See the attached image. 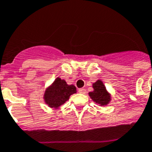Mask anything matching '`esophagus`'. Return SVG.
Listing matches in <instances>:
<instances>
[{"instance_id": "esophagus-1", "label": "esophagus", "mask_w": 152, "mask_h": 152, "mask_svg": "<svg viewBox=\"0 0 152 152\" xmlns=\"http://www.w3.org/2000/svg\"><path fill=\"white\" fill-rule=\"evenodd\" d=\"M79 93L80 94H85L86 93V89L85 88H80L78 90Z\"/></svg>"}]
</instances>
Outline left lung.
<instances>
[{
  "mask_svg": "<svg viewBox=\"0 0 152 152\" xmlns=\"http://www.w3.org/2000/svg\"><path fill=\"white\" fill-rule=\"evenodd\" d=\"M94 91L90 92L89 95L94 102L104 106L108 104L111 100L110 94L107 92L102 80H97L93 84Z\"/></svg>",
  "mask_w": 152,
  "mask_h": 152,
  "instance_id": "1",
  "label": "left lung"
}]
</instances>
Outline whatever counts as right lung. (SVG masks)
<instances>
[{"label":"right lung","instance_id":"obj_1","mask_svg":"<svg viewBox=\"0 0 152 152\" xmlns=\"http://www.w3.org/2000/svg\"><path fill=\"white\" fill-rule=\"evenodd\" d=\"M76 92L74 85H68L64 80L57 78L44 92V99L50 108H58Z\"/></svg>","mask_w":152,"mask_h":152}]
</instances>
